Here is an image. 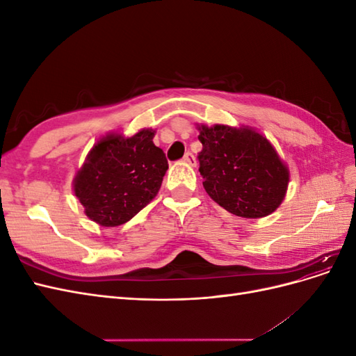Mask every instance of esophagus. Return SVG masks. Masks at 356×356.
Wrapping results in <instances>:
<instances>
[{
  "instance_id": "34e87169",
  "label": "esophagus",
  "mask_w": 356,
  "mask_h": 356,
  "mask_svg": "<svg viewBox=\"0 0 356 356\" xmlns=\"http://www.w3.org/2000/svg\"><path fill=\"white\" fill-rule=\"evenodd\" d=\"M184 161H186V163H188L190 166H196V157H195V154L190 153V152H187L184 154Z\"/></svg>"
}]
</instances>
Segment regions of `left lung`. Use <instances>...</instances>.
Here are the masks:
<instances>
[{"label": "left lung", "mask_w": 356, "mask_h": 356, "mask_svg": "<svg viewBox=\"0 0 356 356\" xmlns=\"http://www.w3.org/2000/svg\"><path fill=\"white\" fill-rule=\"evenodd\" d=\"M199 172L209 197L230 213L263 218L282 203L289 170L268 139L254 129L197 124Z\"/></svg>", "instance_id": "left-lung-1"}]
</instances>
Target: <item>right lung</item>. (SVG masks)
<instances>
[{
	"label": "right lung",
	"instance_id": "right-lung-1",
	"mask_svg": "<svg viewBox=\"0 0 356 356\" xmlns=\"http://www.w3.org/2000/svg\"><path fill=\"white\" fill-rule=\"evenodd\" d=\"M153 138V129H143L129 138L110 134L93 145L72 182L92 221L115 227L157 196L168 160Z\"/></svg>",
	"mask_w": 356,
	"mask_h": 356
}]
</instances>
